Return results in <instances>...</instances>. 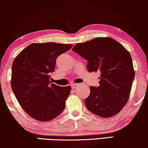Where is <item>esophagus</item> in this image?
Instances as JSON below:
<instances>
[{"instance_id":"obj_1","label":"esophagus","mask_w":148,"mask_h":148,"mask_svg":"<svg viewBox=\"0 0 148 148\" xmlns=\"http://www.w3.org/2000/svg\"><path fill=\"white\" fill-rule=\"evenodd\" d=\"M79 86V84H73L71 85V88H77V87H78Z\"/></svg>"}]
</instances>
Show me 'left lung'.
I'll list each match as a JSON object with an SVG mask.
<instances>
[{"instance_id":"obj_1","label":"left lung","mask_w":148,"mask_h":148,"mask_svg":"<svg viewBox=\"0 0 148 148\" xmlns=\"http://www.w3.org/2000/svg\"><path fill=\"white\" fill-rule=\"evenodd\" d=\"M72 50L88 60L89 72H100V85L90 86V94L85 100L88 110L102 118L118 114L128 101L135 77L130 53L110 38L78 43Z\"/></svg>"}]
</instances>
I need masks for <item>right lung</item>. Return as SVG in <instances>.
Here are the masks:
<instances>
[{
	"label": "right lung",
	"instance_id": "add662e5",
	"mask_svg": "<svg viewBox=\"0 0 148 148\" xmlns=\"http://www.w3.org/2000/svg\"><path fill=\"white\" fill-rule=\"evenodd\" d=\"M54 42L34 43L22 50L12 64L11 88L19 104L32 118L51 121L65 107L71 88L52 84L56 58L72 47Z\"/></svg>",
	"mask_w": 148,
	"mask_h": 148
}]
</instances>
